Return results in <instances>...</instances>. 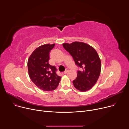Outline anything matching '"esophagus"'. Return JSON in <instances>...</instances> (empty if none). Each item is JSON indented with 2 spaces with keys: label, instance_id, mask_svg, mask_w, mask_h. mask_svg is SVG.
I'll return each mask as SVG.
<instances>
[{
  "label": "esophagus",
  "instance_id": "34e87169",
  "mask_svg": "<svg viewBox=\"0 0 129 129\" xmlns=\"http://www.w3.org/2000/svg\"><path fill=\"white\" fill-rule=\"evenodd\" d=\"M68 71H69V70H68V69H66L65 70V71L64 72V73H65V74H66L67 73H68Z\"/></svg>",
  "mask_w": 129,
  "mask_h": 129
}]
</instances>
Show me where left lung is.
I'll return each mask as SVG.
<instances>
[{"mask_svg": "<svg viewBox=\"0 0 129 129\" xmlns=\"http://www.w3.org/2000/svg\"><path fill=\"white\" fill-rule=\"evenodd\" d=\"M63 47L71 54L75 64L81 71H78L73 84L78 90L84 92L92 88L96 83L101 70V62L95 49L83 42L63 43Z\"/></svg>", "mask_w": 129, "mask_h": 129, "instance_id": "8db88e82", "label": "left lung"}]
</instances>
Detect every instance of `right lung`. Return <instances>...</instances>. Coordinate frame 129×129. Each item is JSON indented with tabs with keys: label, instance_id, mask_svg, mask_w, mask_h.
Segmentation results:
<instances>
[{
	"label": "right lung",
	"instance_id": "obj_1",
	"mask_svg": "<svg viewBox=\"0 0 129 129\" xmlns=\"http://www.w3.org/2000/svg\"><path fill=\"white\" fill-rule=\"evenodd\" d=\"M55 44H44L37 48L27 62L28 75L31 81L40 89L49 91L56 89L61 77L56 73V67L49 63V53Z\"/></svg>",
	"mask_w": 129,
	"mask_h": 129
}]
</instances>
